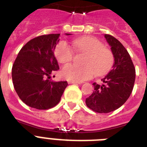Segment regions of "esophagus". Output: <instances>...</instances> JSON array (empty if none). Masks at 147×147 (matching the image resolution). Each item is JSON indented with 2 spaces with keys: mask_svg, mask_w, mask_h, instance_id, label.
Wrapping results in <instances>:
<instances>
[{
  "mask_svg": "<svg viewBox=\"0 0 147 147\" xmlns=\"http://www.w3.org/2000/svg\"><path fill=\"white\" fill-rule=\"evenodd\" d=\"M68 84H80L77 81H73V80H68Z\"/></svg>",
  "mask_w": 147,
  "mask_h": 147,
  "instance_id": "1",
  "label": "esophagus"
}]
</instances>
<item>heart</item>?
Wrapping results in <instances>:
<instances>
[{
  "label": "heart",
  "instance_id": "obj_1",
  "mask_svg": "<svg viewBox=\"0 0 147 147\" xmlns=\"http://www.w3.org/2000/svg\"><path fill=\"white\" fill-rule=\"evenodd\" d=\"M73 45L79 51L86 53L83 60L84 66L67 64L61 70L65 79L81 82L93 77L94 73L101 75L110 70L114 61V57L110 49L96 37H83L73 40ZM74 51L65 41H61L55 49V56L61 63H69L74 57Z\"/></svg>",
  "mask_w": 147,
  "mask_h": 147
}]
</instances>
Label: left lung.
<instances>
[{
	"label": "left lung",
	"mask_w": 147,
	"mask_h": 147,
	"mask_svg": "<svg viewBox=\"0 0 147 147\" xmlns=\"http://www.w3.org/2000/svg\"><path fill=\"white\" fill-rule=\"evenodd\" d=\"M114 57L112 70L101 81L94 83V90L86 99V106L100 113H107L120 107L129 98L135 82L136 70L128 51L114 37L104 35Z\"/></svg>",
	"instance_id": "1"
}]
</instances>
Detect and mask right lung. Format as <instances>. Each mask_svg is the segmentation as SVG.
<instances>
[{
    "instance_id": "1",
    "label": "right lung",
    "mask_w": 147,
    "mask_h": 147,
    "mask_svg": "<svg viewBox=\"0 0 147 147\" xmlns=\"http://www.w3.org/2000/svg\"><path fill=\"white\" fill-rule=\"evenodd\" d=\"M59 37L60 34H51L30 40L20 49L13 63V87L30 107L47 110L55 107L68 85L67 81L50 80L51 74L60 69L53 53Z\"/></svg>"
}]
</instances>
